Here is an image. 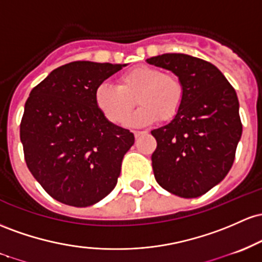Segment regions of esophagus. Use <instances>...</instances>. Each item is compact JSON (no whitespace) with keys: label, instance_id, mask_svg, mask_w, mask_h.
Wrapping results in <instances>:
<instances>
[{"label":"esophagus","instance_id":"obj_1","mask_svg":"<svg viewBox=\"0 0 262 262\" xmlns=\"http://www.w3.org/2000/svg\"><path fill=\"white\" fill-rule=\"evenodd\" d=\"M145 134H147V131H134V135L136 139H140V137Z\"/></svg>","mask_w":262,"mask_h":262}]
</instances>
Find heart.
<instances>
[{"label":"heart","mask_w":262,"mask_h":262,"mask_svg":"<svg viewBox=\"0 0 262 262\" xmlns=\"http://www.w3.org/2000/svg\"><path fill=\"white\" fill-rule=\"evenodd\" d=\"M94 98L99 110L115 125L125 122L137 102L139 110L128 122L143 126L157 121V119L163 122L174 119L183 105L184 86L173 73L141 66L120 75L117 86L108 83L100 84Z\"/></svg>","instance_id":"obj_1"}]
</instances>
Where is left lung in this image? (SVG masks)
<instances>
[{
    "label": "left lung",
    "instance_id": "8db88e82",
    "mask_svg": "<svg viewBox=\"0 0 262 262\" xmlns=\"http://www.w3.org/2000/svg\"><path fill=\"white\" fill-rule=\"evenodd\" d=\"M172 70L184 86V101L168 125L151 132L157 141L152 168L161 187L196 198L222 182L235 160L243 132L239 100L215 66L181 53L147 59Z\"/></svg>",
    "mask_w": 262,
    "mask_h": 262
}]
</instances>
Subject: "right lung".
Listing matches in <instances>:
<instances>
[{"label": "right lung", "instance_id": "1", "mask_svg": "<svg viewBox=\"0 0 262 262\" xmlns=\"http://www.w3.org/2000/svg\"><path fill=\"white\" fill-rule=\"evenodd\" d=\"M122 67L72 61L53 70L26 101L19 126L26 164L63 204L89 207L116 186L135 136L107 121L94 94Z\"/></svg>", "mask_w": 262, "mask_h": 262}]
</instances>
